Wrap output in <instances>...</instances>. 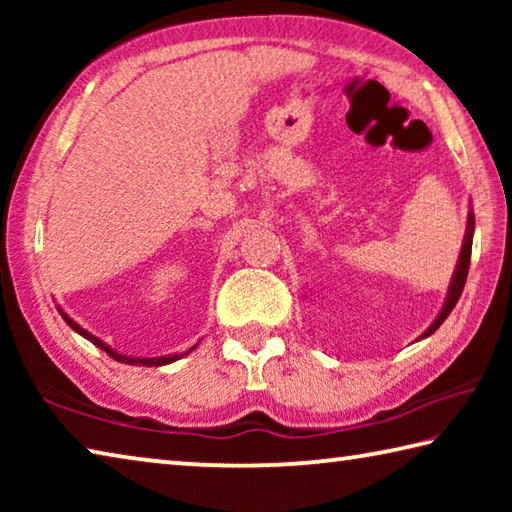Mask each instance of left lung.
<instances>
[{"instance_id": "1", "label": "left lung", "mask_w": 512, "mask_h": 512, "mask_svg": "<svg viewBox=\"0 0 512 512\" xmlns=\"http://www.w3.org/2000/svg\"><path fill=\"white\" fill-rule=\"evenodd\" d=\"M472 237H474V214L470 210L467 214V228H465V239H463V248H461V257H458V264H456V271L452 275V284H449V291H447V298H445V305L440 309L438 318L433 320L429 325L427 332H424L420 339H427L431 336L436 329L445 323V318L452 314V309L456 307L458 298H461L463 287H465V280H467V271H470V257H472Z\"/></svg>"}]
</instances>
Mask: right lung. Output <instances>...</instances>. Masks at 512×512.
Here are the masks:
<instances>
[{
	"label": "right lung",
	"instance_id": "add662e5",
	"mask_svg": "<svg viewBox=\"0 0 512 512\" xmlns=\"http://www.w3.org/2000/svg\"><path fill=\"white\" fill-rule=\"evenodd\" d=\"M58 311H60V316L65 318V323L74 329V332H79V334L83 336V339L92 341L94 345H97V348H101L103 352L108 354V357H112V359H115V361L128 363V366H167V363H171V361L180 359V354H171V357H169V354H167V357H153V359H135V357H126V354H119V352H115V350H112V348H108V345L103 343L101 339H97V336H92L90 332H85V329H83L79 323H74V320L69 318L63 309H58ZM194 348H196V345H194ZM194 348H192V350H194ZM192 350H189V352H192Z\"/></svg>",
	"mask_w": 512,
	"mask_h": 512
}]
</instances>
